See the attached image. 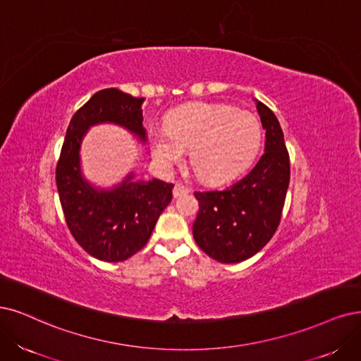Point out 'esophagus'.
<instances>
[{"label":"esophagus","mask_w":361,"mask_h":361,"mask_svg":"<svg viewBox=\"0 0 361 361\" xmlns=\"http://www.w3.org/2000/svg\"><path fill=\"white\" fill-rule=\"evenodd\" d=\"M190 190H189V188H185L184 184H181V183H177L176 185H173V190H172V195H173V197H178V196H181V195H185V193H189Z\"/></svg>","instance_id":"obj_1"}]
</instances>
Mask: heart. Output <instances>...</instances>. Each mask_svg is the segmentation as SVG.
I'll use <instances>...</instances> for the list:
<instances>
[{"instance_id": "b5f03b06", "label": "heart", "mask_w": 361, "mask_h": 361, "mask_svg": "<svg viewBox=\"0 0 361 361\" xmlns=\"http://www.w3.org/2000/svg\"><path fill=\"white\" fill-rule=\"evenodd\" d=\"M262 140L257 118L226 104H188L169 113L165 132H152V153L164 168L190 150V165L205 183L236 177L256 156Z\"/></svg>"}]
</instances>
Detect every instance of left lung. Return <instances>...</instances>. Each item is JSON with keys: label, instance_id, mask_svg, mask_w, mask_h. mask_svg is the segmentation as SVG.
Returning <instances> with one entry per match:
<instances>
[{"label": "left lung", "instance_id": "left-lung-1", "mask_svg": "<svg viewBox=\"0 0 361 361\" xmlns=\"http://www.w3.org/2000/svg\"><path fill=\"white\" fill-rule=\"evenodd\" d=\"M266 129L264 153L243 178L221 190L195 192L199 211L193 238L205 255L238 263L259 252L281 221L290 183V156L274 111L257 101Z\"/></svg>", "mask_w": 361, "mask_h": 361}]
</instances>
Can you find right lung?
Returning a JSON list of instances; mask_svg holds the SVG:
<instances>
[{
  "mask_svg": "<svg viewBox=\"0 0 361 361\" xmlns=\"http://www.w3.org/2000/svg\"><path fill=\"white\" fill-rule=\"evenodd\" d=\"M141 105L142 98L114 87L97 92L73 116L56 165L66 226L78 245L102 262H123L138 252L172 199V183L129 176L116 189L97 192L80 173V142L89 126L113 122L145 140Z\"/></svg>",
  "mask_w": 361,
  "mask_h": 361,
  "instance_id": "1",
  "label": "right lung"
}]
</instances>
